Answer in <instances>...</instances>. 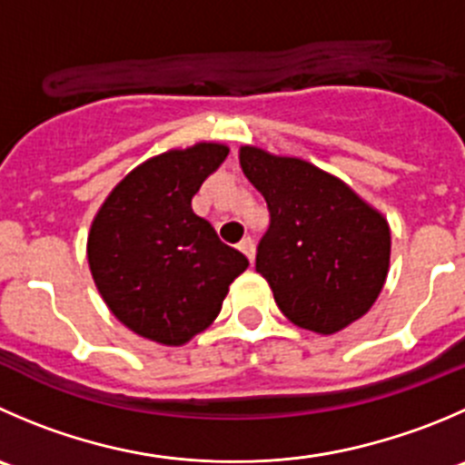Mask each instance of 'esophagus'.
Returning a JSON list of instances; mask_svg holds the SVG:
<instances>
[{
	"mask_svg": "<svg viewBox=\"0 0 465 465\" xmlns=\"http://www.w3.org/2000/svg\"><path fill=\"white\" fill-rule=\"evenodd\" d=\"M238 250H241L242 254H245L247 259H250L252 263H254V252H256V250H254V241H252L250 236H245L241 242H238Z\"/></svg>",
	"mask_w": 465,
	"mask_h": 465,
	"instance_id": "esophagus-1",
	"label": "esophagus"
}]
</instances>
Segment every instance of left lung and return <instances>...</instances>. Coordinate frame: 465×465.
<instances>
[{"label":"left lung","mask_w":465,"mask_h":465,"mask_svg":"<svg viewBox=\"0 0 465 465\" xmlns=\"http://www.w3.org/2000/svg\"><path fill=\"white\" fill-rule=\"evenodd\" d=\"M241 168L268 202L270 227L256 250V272L282 313L324 336L366 315L389 274L384 215L309 161L245 145Z\"/></svg>","instance_id":"1"}]
</instances>
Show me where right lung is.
I'll return each mask as SVG.
<instances>
[{
	"label": "right lung",
	"mask_w": 465,
	"mask_h": 465,
	"mask_svg": "<svg viewBox=\"0 0 465 465\" xmlns=\"http://www.w3.org/2000/svg\"><path fill=\"white\" fill-rule=\"evenodd\" d=\"M229 154L220 143L170 150L138 165L104 200L88 265L111 313L147 341L183 345L223 309L250 261L224 245L193 195Z\"/></svg>",
	"instance_id": "obj_1"
}]
</instances>
